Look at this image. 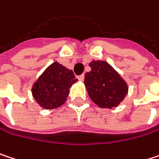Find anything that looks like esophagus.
<instances>
[{
    "label": "esophagus",
    "instance_id": "esophagus-1",
    "mask_svg": "<svg viewBox=\"0 0 159 159\" xmlns=\"http://www.w3.org/2000/svg\"><path fill=\"white\" fill-rule=\"evenodd\" d=\"M77 78H78V80H79V81H84V75H79V76H77Z\"/></svg>",
    "mask_w": 159,
    "mask_h": 159
}]
</instances>
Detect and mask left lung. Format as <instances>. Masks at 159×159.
I'll return each instance as SVG.
<instances>
[{"instance_id": "1", "label": "left lung", "mask_w": 159, "mask_h": 159, "mask_svg": "<svg viewBox=\"0 0 159 159\" xmlns=\"http://www.w3.org/2000/svg\"><path fill=\"white\" fill-rule=\"evenodd\" d=\"M91 71L84 75V85L90 98L101 108L117 107L128 93V86L120 75L105 61H92Z\"/></svg>"}]
</instances>
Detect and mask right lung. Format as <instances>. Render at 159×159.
Masks as SVG:
<instances>
[{
	"instance_id": "add662e5",
	"label": "right lung",
	"mask_w": 159,
	"mask_h": 159,
	"mask_svg": "<svg viewBox=\"0 0 159 159\" xmlns=\"http://www.w3.org/2000/svg\"><path fill=\"white\" fill-rule=\"evenodd\" d=\"M77 81L72 70L54 62L34 84L32 94L43 108H57L65 104L70 87Z\"/></svg>"
}]
</instances>
